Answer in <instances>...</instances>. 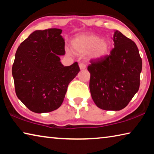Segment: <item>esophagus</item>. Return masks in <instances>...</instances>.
Returning <instances> with one entry per match:
<instances>
[{"label":"esophagus","instance_id":"1","mask_svg":"<svg viewBox=\"0 0 154 154\" xmlns=\"http://www.w3.org/2000/svg\"><path fill=\"white\" fill-rule=\"evenodd\" d=\"M79 68L81 70H83V69H85V68H86V65H85L84 63H80L79 64Z\"/></svg>","mask_w":154,"mask_h":154}]
</instances>
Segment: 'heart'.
<instances>
[{
  "label": "heart",
  "instance_id": "b5f03b06",
  "mask_svg": "<svg viewBox=\"0 0 154 154\" xmlns=\"http://www.w3.org/2000/svg\"><path fill=\"white\" fill-rule=\"evenodd\" d=\"M71 47L77 53H89L91 58L99 60L105 57L109 50V44L105 38L94 35H81L72 39Z\"/></svg>",
  "mask_w": 154,
  "mask_h": 154
}]
</instances>
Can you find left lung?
<instances>
[{
	"mask_svg": "<svg viewBox=\"0 0 154 154\" xmlns=\"http://www.w3.org/2000/svg\"><path fill=\"white\" fill-rule=\"evenodd\" d=\"M110 55L92 60L90 90L94 102L101 109L119 111L126 107L140 85L142 60L136 44L118 30L113 35Z\"/></svg>",
	"mask_w": 154,
	"mask_h": 154,
	"instance_id": "left-lung-1",
	"label": "left lung"
}]
</instances>
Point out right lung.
I'll return each instance as SVG.
<instances>
[{
    "instance_id": "add662e5",
    "label": "right lung",
    "mask_w": 154,
    "mask_h": 154,
    "mask_svg": "<svg viewBox=\"0 0 154 154\" xmlns=\"http://www.w3.org/2000/svg\"><path fill=\"white\" fill-rule=\"evenodd\" d=\"M62 30H36L18 47L12 66L15 93L22 103L36 113L58 109L69 83L80 69L77 62L64 66Z\"/></svg>"
}]
</instances>
